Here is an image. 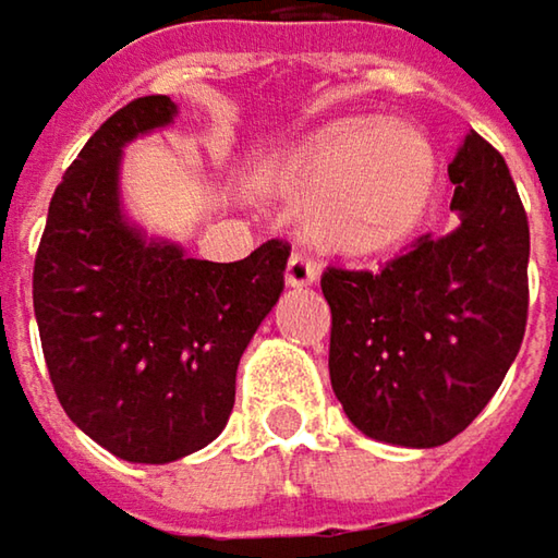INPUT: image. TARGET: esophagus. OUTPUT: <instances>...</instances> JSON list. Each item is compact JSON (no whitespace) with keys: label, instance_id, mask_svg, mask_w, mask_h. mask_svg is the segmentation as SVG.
I'll use <instances>...</instances> for the list:
<instances>
[{"label":"esophagus","instance_id":"34e87169","mask_svg":"<svg viewBox=\"0 0 558 558\" xmlns=\"http://www.w3.org/2000/svg\"><path fill=\"white\" fill-rule=\"evenodd\" d=\"M316 278H319V268H316L306 255L293 252V255H290V262H287V271H283L287 287H310Z\"/></svg>","mask_w":558,"mask_h":558}]
</instances>
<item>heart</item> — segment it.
<instances>
[{"label": "heart", "instance_id": "heart-1", "mask_svg": "<svg viewBox=\"0 0 558 558\" xmlns=\"http://www.w3.org/2000/svg\"><path fill=\"white\" fill-rule=\"evenodd\" d=\"M437 184L428 136L396 121H341L280 159L275 191L319 252L371 258L405 242Z\"/></svg>", "mask_w": 558, "mask_h": 558}]
</instances>
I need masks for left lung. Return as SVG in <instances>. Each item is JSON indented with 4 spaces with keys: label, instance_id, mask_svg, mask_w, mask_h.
Returning <instances> with one entry per match:
<instances>
[{
    "label": "left lung",
    "instance_id": "left-lung-1",
    "mask_svg": "<svg viewBox=\"0 0 558 558\" xmlns=\"http://www.w3.org/2000/svg\"><path fill=\"white\" fill-rule=\"evenodd\" d=\"M447 172L450 232H425L377 275H323L331 389L354 428L396 447H440L466 428L527 326L531 229L501 153L470 130Z\"/></svg>",
    "mask_w": 558,
    "mask_h": 558
}]
</instances>
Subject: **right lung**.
I'll list each match as a JSON object with an SVG mask.
<instances>
[{
	"label": "right lung",
	"instance_id": "add662e5",
	"mask_svg": "<svg viewBox=\"0 0 558 558\" xmlns=\"http://www.w3.org/2000/svg\"><path fill=\"white\" fill-rule=\"evenodd\" d=\"M169 95L111 114L53 191L34 258L44 361L70 422L128 463H172L227 428L235 371L283 290L287 242L201 262L124 210V146L175 124Z\"/></svg>",
	"mask_w": 558,
	"mask_h": 558
}]
</instances>
